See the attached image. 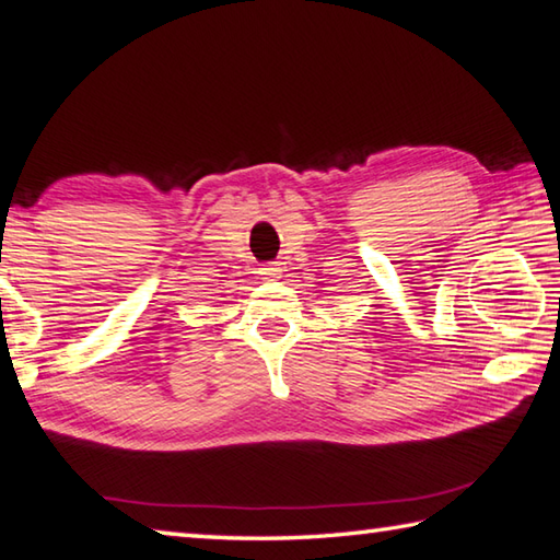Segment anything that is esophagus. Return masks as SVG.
<instances>
[{"instance_id": "34e87169", "label": "esophagus", "mask_w": 560, "mask_h": 560, "mask_svg": "<svg viewBox=\"0 0 560 560\" xmlns=\"http://www.w3.org/2000/svg\"><path fill=\"white\" fill-rule=\"evenodd\" d=\"M259 273H261V279H265V281H277L281 269H279V265H273V261H269V265H261Z\"/></svg>"}]
</instances>
